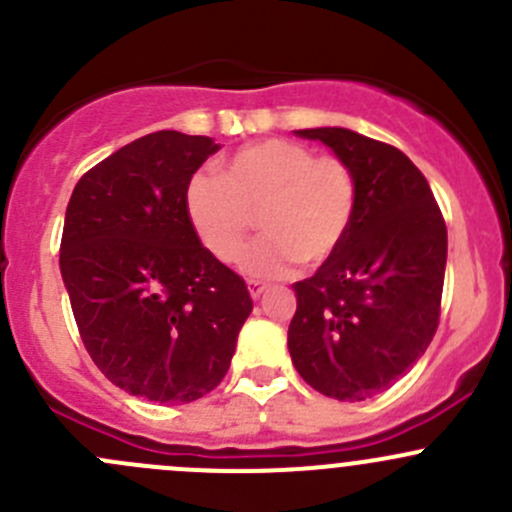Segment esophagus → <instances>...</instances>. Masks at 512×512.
<instances>
[{
  "instance_id": "1",
  "label": "esophagus",
  "mask_w": 512,
  "mask_h": 512,
  "mask_svg": "<svg viewBox=\"0 0 512 512\" xmlns=\"http://www.w3.org/2000/svg\"><path fill=\"white\" fill-rule=\"evenodd\" d=\"M247 289H250V297L252 299H260L262 294H265V289H267V285L265 282H257V280H250L247 282Z\"/></svg>"
}]
</instances>
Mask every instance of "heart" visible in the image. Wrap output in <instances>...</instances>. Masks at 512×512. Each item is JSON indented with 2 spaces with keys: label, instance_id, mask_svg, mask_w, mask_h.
Listing matches in <instances>:
<instances>
[{
  "label": "heart",
  "instance_id": "heart-1",
  "mask_svg": "<svg viewBox=\"0 0 512 512\" xmlns=\"http://www.w3.org/2000/svg\"><path fill=\"white\" fill-rule=\"evenodd\" d=\"M359 185L352 165L285 138L242 146L223 175L198 170L185 188V210L205 250L237 262L260 223L262 237L245 270L255 277H285L302 262L319 267L342 250L352 230Z\"/></svg>",
  "mask_w": 512,
  "mask_h": 512
}]
</instances>
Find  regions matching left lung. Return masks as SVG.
I'll use <instances>...</instances> for the list:
<instances>
[{
  "instance_id": "left-lung-1",
  "label": "left lung",
  "mask_w": 512,
  "mask_h": 512,
  "mask_svg": "<svg viewBox=\"0 0 512 512\" xmlns=\"http://www.w3.org/2000/svg\"><path fill=\"white\" fill-rule=\"evenodd\" d=\"M352 165L359 203L342 250L294 282L287 347L319 394L364 401L421 359L441 317L448 232L431 185L399 148L347 128H304Z\"/></svg>"
}]
</instances>
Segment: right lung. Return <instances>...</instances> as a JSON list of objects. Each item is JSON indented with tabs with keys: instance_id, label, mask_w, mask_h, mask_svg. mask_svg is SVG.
<instances>
[{
	"instance_id": "obj_1",
	"label": "right lung",
	"mask_w": 512,
	"mask_h": 512,
	"mask_svg": "<svg viewBox=\"0 0 512 512\" xmlns=\"http://www.w3.org/2000/svg\"><path fill=\"white\" fill-rule=\"evenodd\" d=\"M220 143L156 131L81 175L59 265L81 342L111 384L190 404L230 369L252 312L245 280L200 245L185 188Z\"/></svg>"
}]
</instances>
